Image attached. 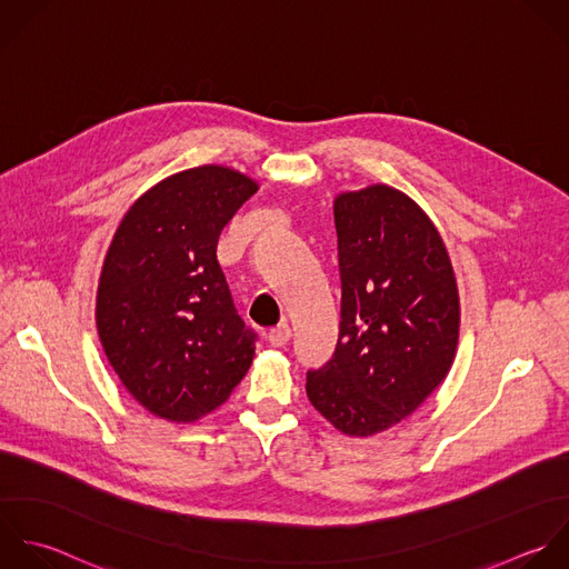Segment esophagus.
<instances>
[{
	"label": "esophagus",
	"mask_w": 569,
	"mask_h": 569,
	"mask_svg": "<svg viewBox=\"0 0 569 569\" xmlns=\"http://www.w3.org/2000/svg\"><path fill=\"white\" fill-rule=\"evenodd\" d=\"M290 335H292V332H290V326H288L286 321H281L279 326H274V328L268 330L266 339H268L270 346H283V343H288Z\"/></svg>",
	"instance_id": "1"
}]
</instances>
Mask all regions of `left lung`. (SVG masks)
I'll use <instances>...</instances> for the list:
<instances>
[{
	"label": "left lung",
	"mask_w": 569,
	"mask_h": 569,
	"mask_svg": "<svg viewBox=\"0 0 569 569\" xmlns=\"http://www.w3.org/2000/svg\"><path fill=\"white\" fill-rule=\"evenodd\" d=\"M341 323L332 359L306 392L348 437L408 419L448 377L461 326L448 248L406 192L372 183L335 197Z\"/></svg>",
	"instance_id": "1"
}]
</instances>
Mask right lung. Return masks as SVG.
Returning <instances> with one entry per match:
<instances>
[{
	"instance_id": "1",
	"label": "right lung",
	"mask_w": 569,
	"mask_h": 569,
	"mask_svg": "<svg viewBox=\"0 0 569 569\" xmlns=\"http://www.w3.org/2000/svg\"><path fill=\"white\" fill-rule=\"evenodd\" d=\"M259 190L232 168L174 172L123 214L97 286V335L150 415L190 423L219 408L254 359L217 261L223 226Z\"/></svg>"
}]
</instances>
